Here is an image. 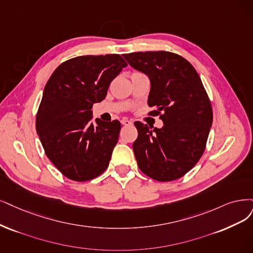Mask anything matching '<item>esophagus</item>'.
Wrapping results in <instances>:
<instances>
[{"mask_svg":"<svg viewBox=\"0 0 253 253\" xmlns=\"http://www.w3.org/2000/svg\"><path fill=\"white\" fill-rule=\"evenodd\" d=\"M121 123L123 124V125L128 126V125H131V124H132V122H131V121H129V120H127V119H125V118H123V119L121 120Z\"/></svg>","mask_w":253,"mask_h":253,"instance_id":"1","label":"esophagus"}]
</instances>
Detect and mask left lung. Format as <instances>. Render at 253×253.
Wrapping results in <instances>:
<instances>
[{
    "label": "left lung",
    "instance_id": "1",
    "mask_svg": "<svg viewBox=\"0 0 253 253\" xmlns=\"http://www.w3.org/2000/svg\"><path fill=\"white\" fill-rule=\"evenodd\" d=\"M132 68L151 81L149 112L160 116L163 128L134 122L133 152L145 175L172 181L188 173L201 158L212 123L211 103L198 73L182 56L168 51L124 54Z\"/></svg>",
    "mask_w": 253,
    "mask_h": 253
}]
</instances>
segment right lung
<instances>
[{
  "instance_id": "obj_1",
  "label": "right lung",
  "mask_w": 253,
  "mask_h": 253,
  "mask_svg": "<svg viewBox=\"0 0 253 253\" xmlns=\"http://www.w3.org/2000/svg\"><path fill=\"white\" fill-rule=\"evenodd\" d=\"M126 67L120 54L78 56L62 62L46 82L36 131L45 155L67 178L87 181L107 169L121 123L97 119L91 124V108Z\"/></svg>"
}]
</instances>
